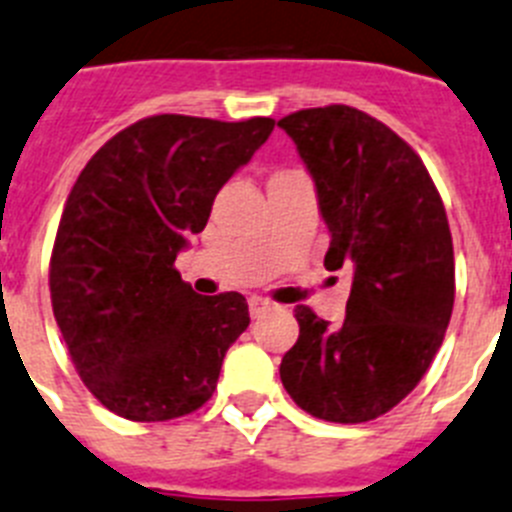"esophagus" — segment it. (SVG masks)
I'll use <instances>...</instances> for the list:
<instances>
[{
    "mask_svg": "<svg viewBox=\"0 0 512 512\" xmlns=\"http://www.w3.org/2000/svg\"><path fill=\"white\" fill-rule=\"evenodd\" d=\"M270 309V301L268 299H260V296H252L250 299V317L257 319L260 314H265V311Z\"/></svg>",
    "mask_w": 512,
    "mask_h": 512,
    "instance_id": "esophagus-1",
    "label": "esophagus"
}]
</instances>
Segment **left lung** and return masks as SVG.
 <instances>
[{"mask_svg":"<svg viewBox=\"0 0 512 512\" xmlns=\"http://www.w3.org/2000/svg\"><path fill=\"white\" fill-rule=\"evenodd\" d=\"M278 126L317 185L332 237L324 268L353 278L340 327L296 306L299 340L283 355L281 381L319 420H376L420 384L451 322L446 208L417 151L363 110L306 108Z\"/></svg>","mask_w":512,"mask_h":512,"instance_id":"1","label":"left lung"}]
</instances>
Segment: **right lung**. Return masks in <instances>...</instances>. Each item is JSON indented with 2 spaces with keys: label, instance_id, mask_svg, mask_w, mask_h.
Wrapping results in <instances>:
<instances>
[{
  "label": "right lung",
  "instance_id": "right-lung-1",
  "mask_svg": "<svg viewBox=\"0 0 512 512\" xmlns=\"http://www.w3.org/2000/svg\"><path fill=\"white\" fill-rule=\"evenodd\" d=\"M273 126L151 115L115 133L79 172L48 286L79 379L118 417L175 420L211 399L250 311L237 291L198 296L175 257Z\"/></svg>",
  "mask_w": 512,
  "mask_h": 512
}]
</instances>
